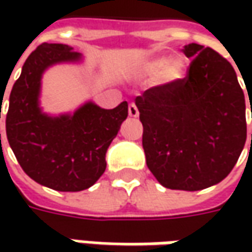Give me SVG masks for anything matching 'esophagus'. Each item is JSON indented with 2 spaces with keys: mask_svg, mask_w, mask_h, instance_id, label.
I'll return each mask as SVG.
<instances>
[{
  "mask_svg": "<svg viewBox=\"0 0 252 252\" xmlns=\"http://www.w3.org/2000/svg\"><path fill=\"white\" fill-rule=\"evenodd\" d=\"M129 115H130L131 118L139 116V111H137V108H136L134 105H130V106H129Z\"/></svg>",
  "mask_w": 252,
  "mask_h": 252,
  "instance_id": "obj_1",
  "label": "esophagus"
}]
</instances>
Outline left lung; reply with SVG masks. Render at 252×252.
<instances>
[{"label":"left lung","mask_w":252,"mask_h":252,"mask_svg":"<svg viewBox=\"0 0 252 252\" xmlns=\"http://www.w3.org/2000/svg\"><path fill=\"white\" fill-rule=\"evenodd\" d=\"M80 60L81 53L68 44L37 46L12 87L5 121L8 143L22 169L37 184L62 192L88 189L99 179L106 168V150L127 118V102L103 109L90 101L59 116L42 111L44 71Z\"/></svg>","instance_id":"obj_1"}]
</instances>
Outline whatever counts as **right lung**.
Returning a JSON list of instances; mask_svg holds the SVG:
<instances>
[{"label":"right lung","instance_id":"1","mask_svg":"<svg viewBox=\"0 0 252 252\" xmlns=\"http://www.w3.org/2000/svg\"><path fill=\"white\" fill-rule=\"evenodd\" d=\"M199 54L188 78L154 87L136 106L147 167L162 187L200 190L236 165L247 140L246 101L231 64L212 49Z\"/></svg>","mask_w":252,"mask_h":252}]
</instances>
